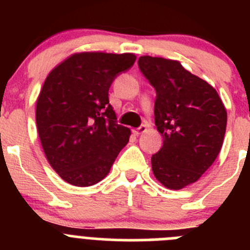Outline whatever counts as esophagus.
Listing matches in <instances>:
<instances>
[{"label":"esophagus","instance_id":"1","mask_svg":"<svg viewBox=\"0 0 250 250\" xmlns=\"http://www.w3.org/2000/svg\"><path fill=\"white\" fill-rule=\"evenodd\" d=\"M145 131H146V125H140L139 127H136V129L132 130V132H134L136 136L141 135V134H143V132H145Z\"/></svg>","mask_w":250,"mask_h":250}]
</instances>
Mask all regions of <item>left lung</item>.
Masks as SVG:
<instances>
[{"label": "left lung", "mask_w": 250, "mask_h": 250, "mask_svg": "<svg viewBox=\"0 0 250 250\" xmlns=\"http://www.w3.org/2000/svg\"><path fill=\"white\" fill-rule=\"evenodd\" d=\"M139 68L155 89V125L163 146L151 156L152 173L169 189H182L204 174L222 149L227 111L219 95L179 61L141 56Z\"/></svg>", "instance_id": "left-lung-1"}]
</instances>
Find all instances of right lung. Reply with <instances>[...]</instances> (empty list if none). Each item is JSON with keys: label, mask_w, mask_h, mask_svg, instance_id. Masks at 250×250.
Segmentation results:
<instances>
[{"label": "right lung", "mask_w": 250, "mask_h": 250, "mask_svg": "<svg viewBox=\"0 0 250 250\" xmlns=\"http://www.w3.org/2000/svg\"><path fill=\"white\" fill-rule=\"evenodd\" d=\"M135 60L132 54L83 52L45 80L36 105L37 131L48 163L68 184L100 182L127 144L130 129L118 124L109 89Z\"/></svg>", "instance_id": "obj_1"}]
</instances>
